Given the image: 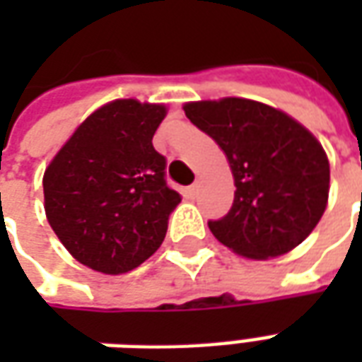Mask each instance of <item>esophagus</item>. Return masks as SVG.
<instances>
[{
  "mask_svg": "<svg viewBox=\"0 0 362 362\" xmlns=\"http://www.w3.org/2000/svg\"><path fill=\"white\" fill-rule=\"evenodd\" d=\"M197 192H199V182H194V184L188 188V196L189 197L197 196Z\"/></svg>",
  "mask_w": 362,
  "mask_h": 362,
  "instance_id": "34e87169",
  "label": "esophagus"
}]
</instances>
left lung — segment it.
I'll list each match as a JSON object with an SVG mask.
<instances>
[{
  "mask_svg": "<svg viewBox=\"0 0 362 362\" xmlns=\"http://www.w3.org/2000/svg\"><path fill=\"white\" fill-rule=\"evenodd\" d=\"M184 112L225 151L235 176L230 211L207 223L213 236L254 259L277 258L303 243L329 192L318 139L285 112L248 98L188 103Z\"/></svg>",
  "mask_w": 362,
  "mask_h": 362,
  "instance_id": "1",
  "label": "left lung"
}]
</instances>
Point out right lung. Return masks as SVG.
Returning a JSON list of instances; mask_svg holds the SVG:
<instances>
[{
	"instance_id": "1",
	"label": "right lung",
	"mask_w": 362,
	"mask_h": 362,
	"mask_svg": "<svg viewBox=\"0 0 362 362\" xmlns=\"http://www.w3.org/2000/svg\"><path fill=\"white\" fill-rule=\"evenodd\" d=\"M163 104L122 98L75 129L44 173V209L67 252L95 272L118 275L163 244L180 194L166 184L153 135Z\"/></svg>"
}]
</instances>
